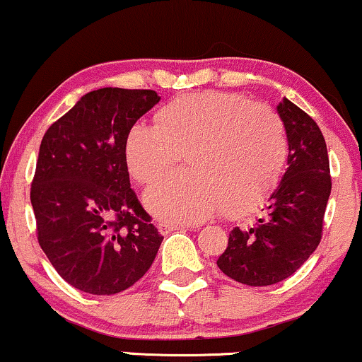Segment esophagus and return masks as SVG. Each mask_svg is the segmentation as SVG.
<instances>
[{"instance_id":"obj_1","label":"esophagus","mask_w":362,"mask_h":362,"mask_svg":"<svg viewBox=\"0 0 362 362\" xmlns=\"http://www.w3.org/2000/svg\"><path fill=\"white\" fill-rule=\"evenodd\" d=\"M185 228H194V227L189 226V223H187V226H173V223H165V222L158 223V230H160V234H163V235L170 234V232L185 230Z\"/></svg>"}]
</instances>
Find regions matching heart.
Wrapping results in <instances>:
<instances>
[{
    "mask_svg": "<svg viewBox=\"0 0 362 362\" xmlns=\"http://www.w3.org/2000/svg\"><path fill=\"white\" fill-rule=\"evenodd\" d=\"M155 127L135 123L127 132L130 175L150 185L185 153L189 172L175 173L145 194L158 218L202 222L218 210L244 217L276 190L287 162L281 118L262 103L226 91H194L162 105Z\"/></svg>",
    "mask_w": 362,
    "mask_h": 362,
    "instance_id": "obj_1",
    "label": "heart"
}]
</instances>
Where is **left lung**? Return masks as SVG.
Segmentation results:
<instances>
[{"label": "left lung", "instance_id": "1", "mask_svg": "<svg viewBox=\"0 0 362 362\" xmlns=\"http://www.w3.org/2000/svg\"><path fill=\"white\" fill-rule=\"evenodd\" d=\"M277 113L289 141V167L271 195L267 215L249 230L235 227L217 260L227 277L254 287L291 277L317 249L332 187L317 123L287 98L277 105Z\"/></svg>", "mask_w": 362, "mask_h": 362}]
</instances>
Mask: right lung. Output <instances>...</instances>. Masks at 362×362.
Instances as JSON below:
<instances>
[{
	"mask_svg": "<svg viewBox=\"0 0 362 362\" xmlns=\"http://www.w3.org/2000/svg\"><path fill=\"white\" fill-rule=\"evenodd\" d=\"M160 102L153 90L100 88L48 128L30 199L40 247L70 286L112 296L145 276L163 237L125 162L127 132Z\"/></svg>",
	"mask_w": 362,
	"mask_h": 362,
	"instance_id": "obj_1",
	"label": "right lung"
}]
</instances>
